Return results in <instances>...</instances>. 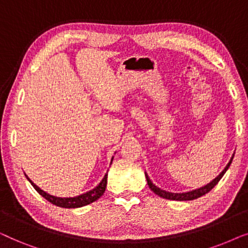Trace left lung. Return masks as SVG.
I'll use <instances>...</instances> for the list:
<instances>
[{
    "label": "left lung",
    "instance_id": "1",
    "mask_svg": "<svg viewBox=\"0 0 248 248\" xmlns=\"http://www.w3.org/2000/svg\"><path fill=\"white\" fill-rule=\"evenodd\" d=\"M232 158H233V155H232V157L230 158V160H229L228 164H227L225 169H223V170L220 172V174L217 176V177L213 179V181L210 182L209 184L202 186V187L193 189V191H189V192H185V193L166 192V191H164V189L157 187V186H155L154 183L151 182V179L149 178V176L147 175V172H145V178H147L148 185H149V187H150L151 191L154 192L155 194H157L158 196H160V198L167 199V200H174V201H191V200H195V199L200 198V196H202V195L206 194V193H209L213 187H215L217 184H218V182L222 178V176L225 175V172L227 171V169L229 168V166H230V164H232Z\"/></svg>",
    "mask_w": 248,
    "mask_h": 248
}]
</instances>
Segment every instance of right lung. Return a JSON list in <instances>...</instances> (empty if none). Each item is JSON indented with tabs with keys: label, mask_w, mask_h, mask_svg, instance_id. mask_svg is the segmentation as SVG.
<instances>
[{
	"label": "right lung",
	"mask_w": 248,
	"mask_h": 248,
	"mask_svg": "<svg viewBox=\"0 0 248 248\" xmlns=\"http://www.w3.org/2000/svg\"><path fill=\"white\" fill-rule=\"evenodd\" d=\"M111 161H113V158H111ZM26 177L30 182V184L33 186V188H35L44 199H46L47 201L52 203V204H55L56 206H60V208H67V209L81 208V206L88 205V204H90V203L97 201V200L104 194L105 189H106V185H107V174H106L104 176V178L101 179V182L99 183V184H98L96 187L93 188L89 192L83 193V194H81V195L74 196V198H57V196L47 194L46 192H44L43 189H40L36 184H33V183L31 182V179H30L28 176L26 175Z\"/></svg>",
	"instance_id": "add662e5"
}]
</instances>
